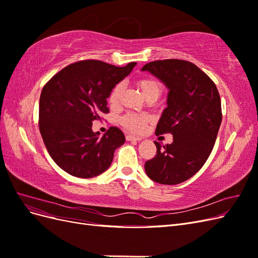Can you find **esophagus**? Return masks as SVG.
Masks as SVG:
<instances>
[{
    "instance_id": "esophagus-1",
    "label": "esophagus",
    "mask_w": 258,
    "mask_h": 258,
    "mask_svg": "<svg viewBox=\"0 0 258 258\" xmlns=\"http://www.w3.org/2000/svg\"><path fill=\"white\" fill-rule=\"evenodd\" d=\"M126 140H127V141H140V140H141V138L131 136V135H127L126 136Z\"/></svg>"
}]
</instances>
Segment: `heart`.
<instances>
[{
    "instance_id": "1",
    "label": "heart",
    "mask_w": 258,
    "mask_h": 258,
    "mask_svg": "<svg viewBox=\"0 0 258 258\" xmlns=\"http://www.w3.org/2000/svg\"><path fill=\"white\" fill-rule=\"evenodd\" d=\"M139 87L142 89L145 97L152 98V97H159L161 93V85L160 83L154 79V77H142L138 81ZM123 90V84L117 83L114 87L111 89L108 93V103L112 106H116L119 103L121 93ZM151 120V117L146 114H140L128 112L122 115L119 118V122L126 128L128 131L134 132V134H139L144 130L146 123Z\"/></svg>"
}]
</instances>
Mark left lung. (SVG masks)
<instances>
[{
    "instance_id": "8db88e82",
    "label": "left lung",
    "mask_w": 258,
    "mask_h": 258,
    "mask_svg": "<svg viewBox=\"0 0 258 258\" xmlns=\"http://www.w3.org/2000/svg\"><path fill=\"white\" fill-rule=\"evenodd\" d=\"M148 71L169 88L167 103L156 135L171 134L173 142L161 146L145 162L153 181L175 185L196 174L213 150L222 122L221 97L214 82L192 62L179 59L146 63Z\"/></svg>"
}]
</instances>
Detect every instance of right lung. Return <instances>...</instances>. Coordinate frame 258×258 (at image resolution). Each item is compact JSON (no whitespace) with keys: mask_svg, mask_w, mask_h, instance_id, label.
I'll return each instance as SVG.
<instances>
[{"mask_svg":"<svg viewBox=\"0 0 258 258\" xmlns=\"http://www.w3.org/2000/svg\"><path fill=\"white\" fill-rule=\"evenodd\" d=\"M135 66L136 62L120 68L100 60H81L45 84L38 127L50 157L69 174L89 178L104 172L116 148L126 141L117 127H110L100 137L92 131V121L110 112L108 93Z\"/></svg>","mask_w":258,"mask_h":258,"instance_id":"1","label":"right lung"}]
</instances>
